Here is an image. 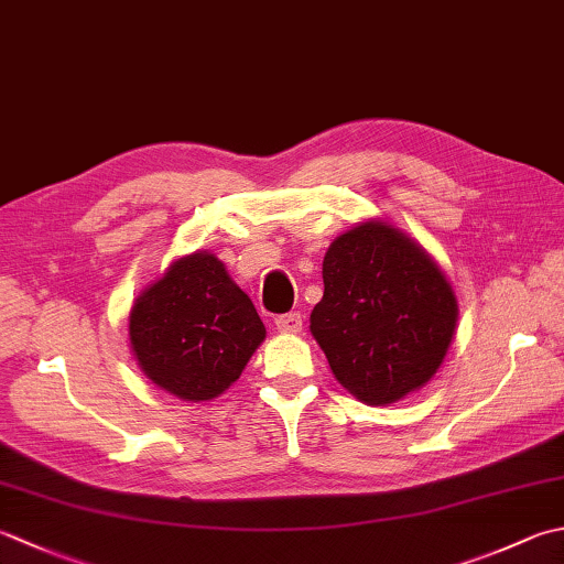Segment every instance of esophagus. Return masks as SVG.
Masks as SVG:
<instances>
[{
  "label": "esophagus",
  "instance_id": "34e87169",
  "mask_svg": "<svg viewBox=\"0 0 564 564\" xmlns=\"http://www.w3.org/2000/svg\"><path fill=\"white\" fill-rule=\"evenodd\" d=\"M275 327L283 335H297L303 329V315L301 313H285L275 317Z\"/></svg>",
  "mask_w": 564,
  "mask_h": 564
}]
</instances>
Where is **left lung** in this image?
<instances>
[{
  "label": "left lung",
  "mask_w": 564,
  "mask_h": 564,
  "mask_svg": "<svg viewBox=\"0 0 564 564\" xmlns=\"http://www.w3.org/2000/svg\"><path fill=\"white\" fill-rule=\"evenodd\" d=\"M323 281L311 333L349 393L383 405L433 379L455 335L457 301L415 241L391 225H359L327 249Z\"/></svg>",
  "instance_id": "8db88e82"
}]
</instances>
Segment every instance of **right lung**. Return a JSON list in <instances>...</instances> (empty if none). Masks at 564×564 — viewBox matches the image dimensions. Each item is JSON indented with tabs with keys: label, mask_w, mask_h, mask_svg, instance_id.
Masks as SVG:
<instances>
[{
	"label": "right lung",
	"mask_w": 564,
	"mask_h": 564,
	"mask_svg": "<svg viewBox=\"0 0 564 564\" xmlns=\"http://www.w3.org/2000/svg\"><path fill=\"white\" fill-rule=\"evenodd\" d=\"M263 337L249 295L205 251L175 261L129 315L141 371L183 401H209L229 389Z\"/></svg>",
	"instance_id": "add662e5"
}]
</instances>
